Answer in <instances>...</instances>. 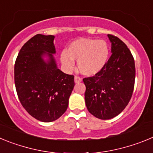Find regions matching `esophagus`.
<instances>
[{"instance_id":"1","label":"esophagus","mask_w":153,"mask_h":153,"mask_svg":"<svg viewBox=\"0 0 153 153\" xmlns=\"http://www.w3.org/2000/svg\"><path fill=\"white\" fill-rule=\"evenodd\" d=\"M81 81H82V79L80 77H79V76H75L74 77V82H75V83H79Z\"/></svg>"}]
</instances>
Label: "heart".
Returning a JSON list of instances; mask_svg holds the SVG:
<instances>
[{
	"instance_id": "1",
	"label": "heart",
	"mask_w": 153,
	"mask_h": 153,
	"mask_svg": "<svg viewBox=\"0 0 153 153\" xmlns=\"http://www.w3.org/2000/svg\"><path fill=\"white\" fill-rule=\"evenodd\" d=\"M109 48L105 40L79 38L73 41L66 51L60 54V61L67 70L74 68V60L77 61L79 72L93 76L102 71L107 63Z\"/></svg>"
}]
</instances>
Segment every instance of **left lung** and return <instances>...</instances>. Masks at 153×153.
<instances>
[{"instance_id": "left-lung-1", "label": "left lung", "mask_w": 153, "mask_h": 153, "mask_svg": "<svg viewBox=\"0 0 153 153\" xmlns=\"http://www.w3.org/2000/svg\"><path fill=\"white\" fill-rule=\"evenodd\" d=\"M107 36L111 43V56L102 71L83 79L86 108L100 120L113 118L125 109L132 97L136 76L129 48L117 36Z\"/></svg>"}]
</instances>
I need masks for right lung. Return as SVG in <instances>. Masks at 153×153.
I'll list each match as a JSON object with an SVG mask.
<instances>
[{"instance_id":"1","label":"right lung","mask_w":153,"mask_h":153,"mask_svg":"<svg viewBox=\"0 0 153 153\" xmlns=\"http://www.w3.org/2000/svg\"><path fill=\"white\" fill-rule=\"evenodd\" d=\"M53 35L36 34L24 44L14 65V82L23 107L36 120L49 123L68 107L74 76L57 67Z\"/></svg>"}]
</instances>
